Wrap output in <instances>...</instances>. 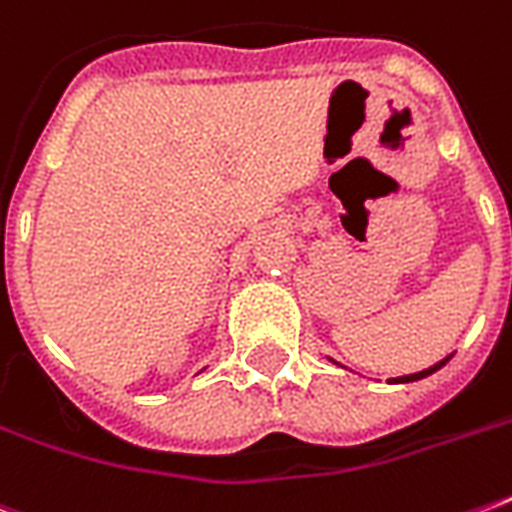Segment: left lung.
<instances>
[{"mask_svg": "<svg viewBox=\"0 0 512 512\" xmlns=\"http://www.w3.org/2000/svg\"><path fill=\"white\" fill-rule=\"evenodd\" d=\"M449 358H452V356H446V358H441V361H438V364L428 366V369H422V372H414V374H404V377H393V380H390V382H414V380H422V377H428V374L438 372V369H441V366H444V364H446V361H449ZM329 361H332V358H329ZM335 364H337V361H335Z\"/></svg>", "mask_w": 512, "mask_h": 512, "instance_id": "8db88e82", "label": "left lung"}]
</instances>
